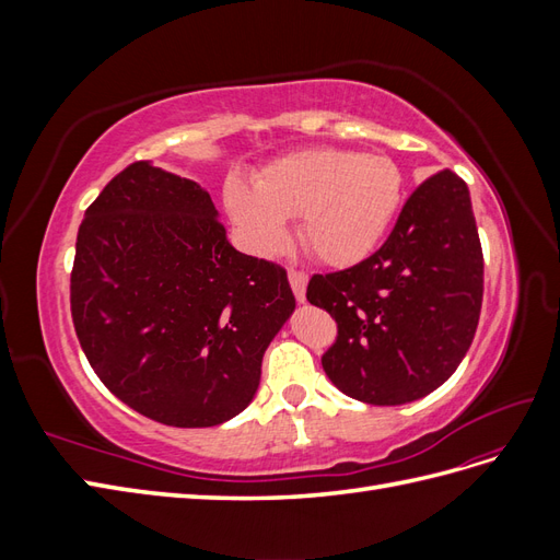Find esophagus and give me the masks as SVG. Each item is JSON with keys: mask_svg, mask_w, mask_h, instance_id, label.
Instances as JSON below:
<instances>
[{"mask_svg": "<svg viewBox=\"0 0 560 560\" xmlns=\"http://www.w3.org/2000/svg\"><path fill=\"white\" fill-rule=\"evenodd\" d=\"M290 284H292V292L296 296L299 303L306 301V284H308V276L303 273V270H296V268H290Z\"/></svg>", "mask_w": 560, "mask_h": 560, "instance_id": "obj_1", "label": "esophagus"}]
</instances>
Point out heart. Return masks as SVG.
<instances>
[{
    "instance_id": "1",
    "label": "heart",
    "mask_w": 560,
    "mask_h": 560,
    "mask_svg": "<svg viewBox=\"0 0 560 560\" xmlns=\"http://www.w3.org/2000/svg\"><path fill=\"white\" fill-rule=\"evenodd\" d=\"M401 173L383 154L350 149L294 151L264 167L254 189L226 184V208L249 245L276 254L287 245L284 219L299 217V238L327 266H352L378 247L401 206Z\"/></svg>"
}]
</instances>
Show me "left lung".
I'll return each instance as SVG.
<instances>
[{
	"label": "left lung",
	"instance_id": "8db88e82",
	"mask_svg": "<svg viewBox=\"0 0 560 560\" xmlns=\"http://www.w3.org/2000/svg\"><path fill=\"white\" fill-rule=\"evenodd\" d=\"M306 299L338 327L322 354L352 399L399 406L446 383L467 354L483 301V252L467 184L428 177L404 202L378 252L313 276Z\"/></svg>",
	"mask_w": 560,
	"mask_h": 560
}]
</instances>
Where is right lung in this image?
I'll list each match as a JSON object with an SVG mask.
<instances>
[{"mask_svg":"<svg viewBox=\"0 0 560 560\" xmlns=\"http://www.w3.org/2000/svg\"><path fill=\"white\" fill-rule=\"evenodd\" d=\"M70 303L97 378L173 428L238 416L296 306L282 266L226 241L206 189L147 161L130 163L89 206Z\"/></svg>","mask_w":560,"mask_h":560,"instance_id":"right-lung-1","label":"right lung"}]
</instances>
